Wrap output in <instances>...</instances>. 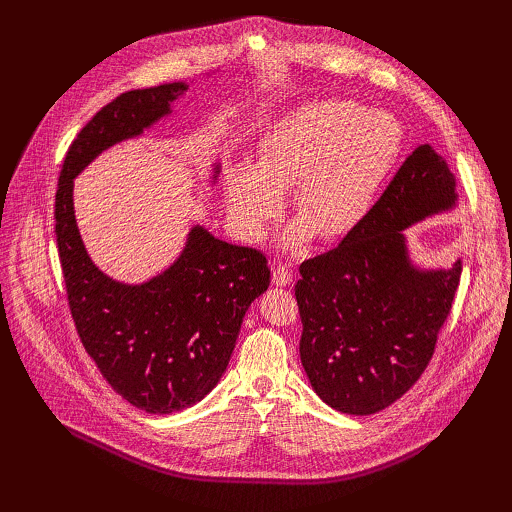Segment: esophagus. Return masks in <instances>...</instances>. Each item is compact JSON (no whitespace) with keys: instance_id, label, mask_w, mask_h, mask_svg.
<instances>
[{"instance_id":"34e87169","label":"esophagus","mask_w":512,"mask_h":512,"mask_svg":"<svg viewBox=\"0 0 512 512\" xmlns=\"http://www.w3.org/2000/svg\"><path fill=\"white\" fill-rule=\"evenodd\" d=\"M274 284L276 286H288L290 282H292V270L288 265H284V263H278L276 267H274Z\"/></svg>"}]
</instances>
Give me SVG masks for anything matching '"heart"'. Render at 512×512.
Segmentation results:
<instances>
[{"mask_svg":"<svg viewBox=\"0 0 512 512\" xmlns=\"http://www.w3.org/2000/svg\"><path fill=\"white\" fill-rule=\"evenodd\" d=\"M405 145L400 122L357 101H309L278 118L257 145L255 164H232L224 176L230 218L251 238L265 234L292 192L299 220L286 240L297 247L313 232H355L378 201Z\"/></svg>","mask_w":512,"mask_h":512,"instance_id":"obj_1","label":"heart"}]
</instances>
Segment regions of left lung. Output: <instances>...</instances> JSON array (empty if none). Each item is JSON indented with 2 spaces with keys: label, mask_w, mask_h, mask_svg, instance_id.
I'll return each instance as SVG.
<instances>
[{
  "label": "left lung",
  "mask_w": 512,
  "mask_h": 512,
  "mask_svg": "<svg viewBox=\"0 0 512 512\" xmlns=\"http://www.w3.org/2000/svg\"><path fill=\"white\" fill-rule=\"evenodd\" d=\"M459 207L456 178L432 145L417 147L340 245L301 265V363L315 394L346 415L390 407L423 373L450 313L461 257L425 267L405 230Z\"/></svg>",
  "instance_id": "8db88e82"
}]
</instances>
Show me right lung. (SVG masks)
<instances>
[{"label":"right lung","mask_w":512,"mask_h":512,"mask_svg":"<svg viewBox=\"0 0 512 512\" xmlns=\"http://www.w3.org/2000/svg\"><path fill=\"white\" fill-rule=\"evenodd\" d=\"M188 89L191 83H168L107 103L70 145L56 195L58 249L78 336L105 382L153 415L193 407L218 386L247 309L270 286V267L261 251L193 224L164 272L141 284L107 276L80 236L74 178L103 151L172 118ZM220 170V159L213 161L211 186Z\"/></svg>","instance_id":"add662e5"}]
</instances>
